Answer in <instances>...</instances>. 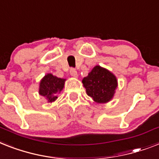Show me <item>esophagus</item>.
<instances>
[{
    "mask_svg": "<svg viewBox=\"0 0 159 159\" xmlns=\"http://www.w3.org/2000/svg\"><path fill=\"white\" fill-rule=\"evenodd\" d=\"M70 74L71 76H73V77H77V73L75 68H71L70 69Z\"/></svg>",
    "mask_w": 159,
    "mask_h": 159,
    "instance_id": "obj_1",
    "label": "esophagus"
}]
</instances>
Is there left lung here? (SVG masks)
Returning <instances> with one entry per match:
<instances>
[{"instance_id":"8db88e82","label":"left lung","mask_w":159,"mask_h":159,"mask_svg":"<svg viewBox=\"0 0 159 159\" xmlns=\"http://www.w3.org/2000/svg\"><path fill=\"white\" fill-rule=\"evenodd\" d=\"M86 94L99 104H104L113 99L117 87V80L110 71L96 65L82 79Z\"/></svg>"}]
</instances>
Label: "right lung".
<instances>
[{
    "label": "right lung",
    "instance_id": "right-lung-1",
    "mask_svg": "<svg viewBox=\"0 0 159 159\" xmlns=\"http://www.w3.org/2000/svg\"><path fill=\"white\" fill-rule=\"evenodd\" d=\"M65 81L64 78H59L51 73H47L40 82L39 94L46 97L49 103L54 102L58 98V93L64 88Z\"/></svg>",
    "mask_w": 159,
    "mask_h": 159
}]
</instances>
